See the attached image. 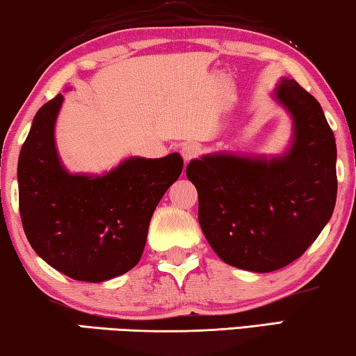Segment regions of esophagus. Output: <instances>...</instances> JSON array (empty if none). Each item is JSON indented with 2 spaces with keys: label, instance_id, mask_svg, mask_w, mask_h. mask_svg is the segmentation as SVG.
<instances>
[{
  "label": "esophagus",
  "instance_id": "34e87169",
  "mask_svg": "<svg viewBox=\"0 0 356 356\" xmlns=\"http://www.w3.org/2000/svg\"><path fill=\"white\" fill-rule=\"evenodd\" d=\"M181 157L184 159V162H189L191 159L197 157L199 154V147L195 146V144H184V146L181 147Z\"/></svg>",
  "mask_w": 356,
  "mask_h": 356
}]
</instances>
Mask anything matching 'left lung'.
Here are the masks:
<instances>
[{"label": "left lung", "mask_w": 356, "mask_h": 356, "mask_svg": "<svg viewBox=\"0 0 356 356\" xmlns=\"http://www.w3.org/2000/svg\"><path fill=\"white\" fill-rule=\"evenodd\" d=\"M271 96L292 120L284 152L221 151L186 167L210 247L225 264L254 273L297 260L331 220L337 197L336 138L319 102L286 76Z\"/></svg>", "instance_id": "left-lung-1"}]
</instances>
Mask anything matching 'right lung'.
<instances>
[{"mask_svg": "<svg viewBox=\"0 0 356 356\" xmlns=\"http://www.w3.org/2000/svg\"><path fill=\"white\" fill-rule=\"evenodd\" d=\"M64 96L33 117L19 154V210L33 250L76 281L102 282L140 261L151 216L177 181L183 159L128 157L102 175L70 173L56 147Z\"/></svg>", "mask_w": 356, "mask_h": 356, "instance_id": "obj_1", "label": "right lung"}]
</instances>
